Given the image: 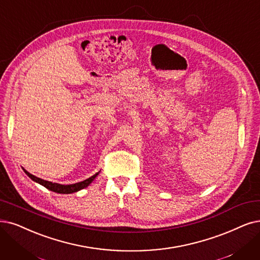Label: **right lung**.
Wrapping results in <instances>:
<instances>
[{"mask_svg":"<svg viewBox=\"0 0 260 260\" xmlns=\"http://www.w3.org/2000/svg\"><path fill=\"white\" fill-rule=\"evenodd\" d=\"M23 171L25 172V174H26V175L28 176V177H29L30 179H32V180L38 182V183L41 184V185H44L45 188H47L48 190H51V191H53V192H55V193H59V194H70V193H75V192H78V191H80V190H82V189L86 188V186H88V185L91 183V181L94 180V179L97 177V175L99 174V173H96L95 175H92L91 177H89L88 179H85V180H83V181H81V182L65 185V184L53 183V182H51V181H47V180H44V179H40V178L36 177V176H34V175H32V174H29V173H28L27 171H25L24 169H23Z\"/></svg>","mask_w":260,"mask_h":260,"instance_id":"obj_1","label":"right lung"}]
</instances>
